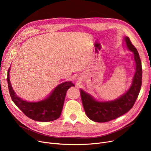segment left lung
<instances>
[{"label": "left lung", "mask_w": 151, "mask_h": 151, "mask_svg": "<svg viewBox=\"0 0 151 151\" xmlns=\"http://www.w3.org/2000/svg\"><path fill=\"white\" fill-rule=\"evenodd\" d=\"M127 48L134 53L136 72L131 87L124 95L109 101H98L91 96L80 90L81 100L86 114L95 122L105 123L117 118L127 112L134 106L142 86V62L137 48L128 37H125Z\"/></svg>", "instance_id": "1"}]
</instances>
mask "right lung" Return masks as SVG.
<instances>
[{"label": "right lung", "mask_w": 151, "mask_h": 151, "mask_svg": "<svg viewBox=\"0 0 151 151\" xmlns=\"http://www.w3.org/2000/svg\"><path fill=\"white\" fill-rule=\"evenodd\" d=\"M9 68L7 81L10 96L14 103L28 118L37 122H47L56 120L61 116L67 90L74 86L71 81L59 84L46 98L37 101H27L18 97L9 81Z\"/></svg>", "instance_id": "1"}]
</instances>
